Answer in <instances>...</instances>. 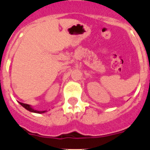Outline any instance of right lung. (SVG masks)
Masks as SVG:
<instances>
[{"instance_id": "1", "label": "right lung", "mask_w": 150, "mask_h": 150, "mask_svg": "<svg viewBox=\"0 0 150 150\" xmlns=\"http://www.w3.org/2000/svg\"><path fill=\"white\" fill-rule=\"evenodd\" d=\"M19 104H21V105L23 107H25L26 110H28V111H30V112H36V113H43V112H46V110L44 111H38V110H35L34 109H33L32 107H30V105H28V104H23V103H21V102H19Z\"/></svg>"}]
</instances>
